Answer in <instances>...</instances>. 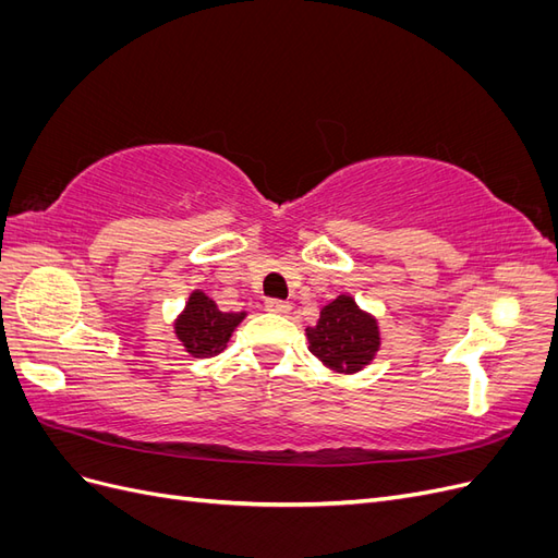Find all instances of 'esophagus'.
Instances as JSON below:
<instances>
[{"mask_svg": "<svg viewBox=\"0 0 558 558\" xmlns=\"http://www.w3.org/2000/svg\"><path fill=\"white\" fill-rule=\"evenodd\" d=\"M265 310L272 312V314H289V312H291V305H289V302H283V300L269 298V300L265 302Z\"/></svg>", "mask_w": 558, "mask_h": 558, "instance_id": "34e87169", "label": "esophagus"}]
</instances>
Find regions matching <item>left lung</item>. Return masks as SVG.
<instances>
[{
	"instance_id": "8db88e82",
	"label": "left lung",
	"mask_w": 558,
	"mask_h": 558,
	"mask_svg": "<svg viewBox=\"0 0 558 558\" xmlns=\"http://www.w3.org/2000/svg\"><path fill=\"white\" fill-rule=\"evenodd\" d=\"M310 351L335 373H359L379 351L377 318L361 312L349 295H340L320 310L314 328H307Z\"/></svg>"
}]
</instances>
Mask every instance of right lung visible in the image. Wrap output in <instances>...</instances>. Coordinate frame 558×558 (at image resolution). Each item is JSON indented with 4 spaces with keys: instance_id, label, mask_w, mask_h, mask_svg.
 <instances>
[{
    "instance_id": "add662e5",
    "label": "right lung",
    "mask_w": 558,
    "mask_h": 558,
    "mask_svg": "<svg viewBox=\"0 0 558 558\" xmlns=\"http://www.w3.org/2000/svg\"><path fill=\"white\" fill-rule=\"evenodd\" d=\"M244 316L246 312H221L209 295L193 291L189 302H185V310L177 318L174 332L191 356L211 359L226 349L234 328L242 324Z\"/></svg>"
}]
</instances>
